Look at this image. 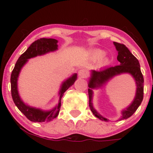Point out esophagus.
<instances>
[{
	"label": "esophagus",
	"instance_id": "esophagus-1",
	"mask_svg": "<svg viewBox=\"0 0 153 153\" xmlns=\"http://www.w3.org/2000/svg\"><path fill=\"white\" fill-rule=\"evenodd\" d=\"M78 75L80 78H85L87 76V72L85 70L81 69L78 71Z\"/></svg>",
	"mask_w": 153,
	"mask_h": 153
}]
</instances>
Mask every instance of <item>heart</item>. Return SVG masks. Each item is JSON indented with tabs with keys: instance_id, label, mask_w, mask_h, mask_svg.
Instances as JSON below:
<instances>
[{
	"instance_id": "heart-1",
	"label": "heart",
	"mask_w": 153,
	"mask_h": 153,
	"mask_svg": "<svg viewBox=\"0 0 153 153\" xmlns=\"http://www.w3.org/2000/svg\"><path fill=\"white\" fill-rule=\"evenodd\" d=\"M106 55V52H104V51L103 50H96L95 52L93 53V59H94V60L96 61H98V60H100V59H101L103 58V57H104V56ZM108 59H103L102 62L103 65H106L107 63H108Z\"/></svg>"
}]
</instances>
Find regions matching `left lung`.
<instances>
[{"label":"left lung","mask_w":153,"mask_h":153,"mask_svg":"<svg viewBox=\"0 0 153 153\" xmlns=\"http://www.w3.org/2000/svg\"><path fill=\"white\" fill-rule=\"evenodd\" d=\"M116 50L118 52L117 60L119 65L100 69L99 71H91V77L88 80V96L89 106L95 117L100 120L108 122V119L105 118L97 111L93 105V96L94 89L101 88L106 85L108 82L117 75L129 74L134 78L136 84V93L132 102L127 108L121 111V117L118 120H124L130 117L136 111L141 104L144 95V78L140 70V62L138 59L131 53L130 51L124 45L114 42Z\"/></svg>","instance_id":"obj_1"}]
</instances>
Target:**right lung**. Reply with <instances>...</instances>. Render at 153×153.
<instances>
[{"instance_id": "add662e5", "label": "right lung", "mask_w": 153, "mask_h": 153, "mask_svg": "<svg viewBox=\"0 0 153 153\" xmlns=\"http://www.w3.org/2000/svg\"><path fill=\"white\" fill-rule=\"evenodd\" d=\"M57 39H54L41 38L34 42L29 48L24 52L16 63L14 68L10 75V85H11L12 99L16 106L22 113L26 116V118L34 122H50L57 117L59 114L61 106V99L64 93L74 84L77 80V73H74L70 78L66 79L62 82L60 89L59 91L58 103L50 110H42L41 108H36L26 104L21 99L18 90V79L22 68L27 63L29 59L33 58L36 56L44 55L51 52L58 50Z\"/></svg>"}]
</instances>
